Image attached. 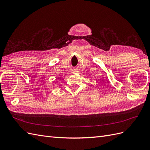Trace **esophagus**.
<instances>
[{
    "instance_id": "esophagus-1",
    "label": "esophagus",
    "mask_w": 150,
    "mask_h": 150,
    "mask_svg": "<svg viewBox=\"0 0 150 150\" xmlns=\"http://www.w3.org/2000/svg\"><path fill=\"white\" fill-rule=\"evenodd\" d=\"M77 72V71L76 70V69H72V73H74V72Z\"/></svg>"
}]
</instances>
